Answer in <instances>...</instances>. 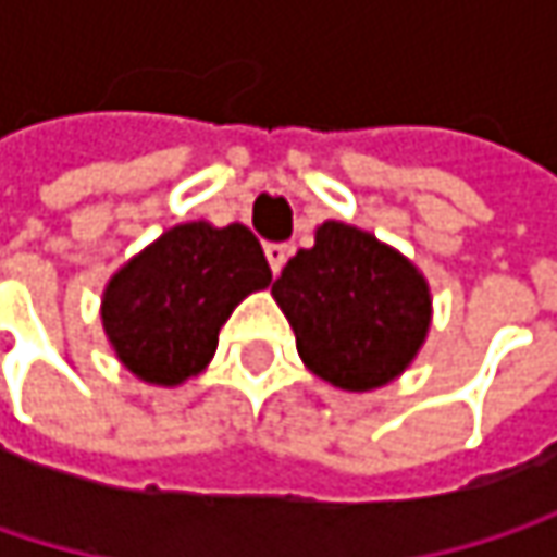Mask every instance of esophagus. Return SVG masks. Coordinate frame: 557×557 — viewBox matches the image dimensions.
I'll list each match as a JSON object with an SVG mask.
<instances>
[{
  "mask_svg": "<svg viewBox=\"0 0 557 557\" xmlns=\"http://www.w3.org/2000/svg\"><path fill=\"white\" fill-rule=\"evenodd\" d=\"M289 245H280V242H271L268 248H264V255H268V264H271V271L280 274L283 271V264H286V258H289Z\"/></svg>",
  "mask_w": 557,
  "mask_h": 557,
  "instance_id": "esophagus-1",
  "label": "esophagus"
}]
</instances>
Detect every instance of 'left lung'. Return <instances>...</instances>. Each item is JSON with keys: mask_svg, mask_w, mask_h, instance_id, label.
<instances>
[{"mask_svg": "<svg viewBox=\"0 0 557 557\" xmlns=\"http://www.w3.org/2000/svg\"><path fill=\"white\" fill-rule=\"evenodd\" d=\"M271 293L306 368L342 389H374L403 374L432 315L422 274L342 222H325L315 245L286 261Z\"/></svg>", "mask_w": 557, "mask_h": 557, "instance_id": "obj_1", "label": "left lung"}]
</instances>
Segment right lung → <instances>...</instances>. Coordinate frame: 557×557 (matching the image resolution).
I'll return each instance as SVG.
<instances>
[{
	"label": "right lung",
	"mask_w": 557,
	"mask_h": 557,
	"mask_svg": "<svg viewBox=\"0 0 557 557\" xmlns=\"http://www.w3.org/2000/svg\"><path fill=\"white\" fill-rule=\"evenodd\" d=\"M268 283V258L245 225H176L109 280L102 325L132 374L173 387L209 364L232 309Z\"/></svg>",
	"instance_id": "1"
}]
</instances>
